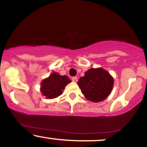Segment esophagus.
<instances>
[{
  "mask_svg": "<svg viewBox=\"0 0 147 147\" xmlns=\"http://www.w3.org/2000/svg\"><path fill=\"white\" fill-rule=\"evenodd\" d=\"M72 81L74 82H77L78 79H77V77H72Z\"/></svg>",
  "mask_w": 147,
  "mask_h": 147,
  "instance_id": "1",
  "label": "esophagus"
}]
</instances>
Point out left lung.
Instances as JSON below:
<instances>
[{
	"mask_svg": "<svg viewBox=\"0 0 147 147\" xmlns=\"http://www.w3.org/2000/svg\"><path fill=\"white\" fill-rule=\"evenodd\" d=\"M113 77L102 68H90L80 77L78 86L88 100L99 102L111 94L113 86Z\"/></svg>",
	"mask_w": 147,
	"mask_h": 147,
	"instance_id": "1",
	"label": "left lung"
}]
</instances>
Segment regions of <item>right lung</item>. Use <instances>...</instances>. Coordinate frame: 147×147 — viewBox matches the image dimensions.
Masks as SVG:
<instances>
[{
  "label": "right lung",
  "mask_w": 147,
  "mask_h": 147,
  "mask_svg": "<svg viewBox=\"0 0 147 147\" xmlns=\"http://www.w3.org/2000/svg\"><path fill=\"white\" fill-rule=\"evenodd\" d=\"M70 82L71 80L67 76L53 72L50 77L42 81L41 92L46 98H56L61 95L65 86Z\"/></svg>",
  "instance_id": "1"
}]
</instances>
